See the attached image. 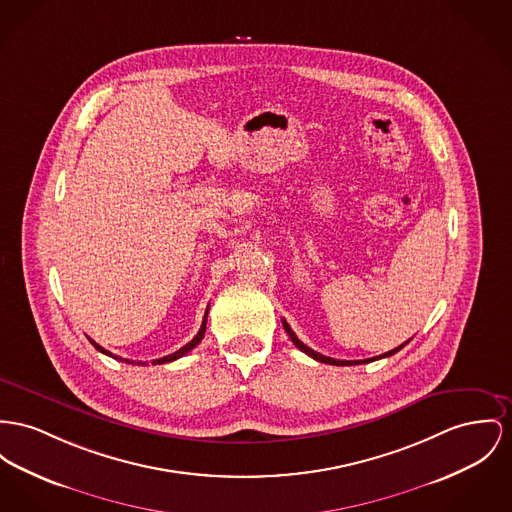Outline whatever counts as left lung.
<instances>
[{
    "mask_svg": "<svg viewBox=\"0 0 512 512\" xmlns=\"http://www.w3.org/2000/svg\"><path fill=\"white\" fill-rule=\"evenodd\" d=\"M283 322V328H285V332L289 334V338L291 341L303 351V353H307L308 357H312V359H316V361H320V363H328V365H338V367H345V365H361V363H371V361H376V359H384V357H390V355H394V353H398L404 345H408L409 340L406 343H402V345H398V347H394L392 351H386V353H382V355H378V357H371V359H363V361H341V359H332V357H326V355H322V353H316L314 349H310L308 345H305L303 341L299 340L297 336H295V332L291 330V326L285 322V320H281Z\"/></svg>",
    "mask_w": 512,
    "mask_h": 512,
    "instance_id": "left-lung-1",
    "label": "left lung"
}]
</instances>
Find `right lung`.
I'll return each mask as SVG.
<instances>
[{
    "instance_id": "1",
    "label": "right lung",
    "mask_w": 512,
    "mask_h": 512,
    "mask_svg": "<svg viewBox=\"0 0 512 512\" xmlns=\"http://www.w3.org/2000/svg\"><path fill=\"white\" fill-rule=\"evenodd\" d=\"M207 310H209V307H207ZM207 310H205V316H204V322H202V328H200V332L196 334V338L192 341H188L184 347H180L178 351H174V353H171V355H167V357H161V359H155V361H151L153 365H163V363H171V361H176V359H180V357H184L188 351H192L200 341H202V338H204L205 334V322H207ZM101 353H104V355H108V357H114V359H120V361H124V363H132V365H147V363H141V361H130V359H122V357H118V355H112L110 351H106L104 347H101L97 341L89 340Z\"/></svg>"
}]
</instances>
